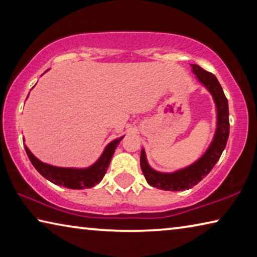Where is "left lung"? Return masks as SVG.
Instances as JSON below:
<instances>
[{
  "mask_svg": "<svg viewBox=\"0 0 257 257\" xmlns=\"http://www.w3.org/2000/svg\"><path fill=\"white\" fill-rule=\"evenodd\" d=\"M197 80L211 93L216 107V130L213 141L201 158L196 162L175 172H160L151 168L147 162L144 149L141 152V168L149 185L155 188L180 191L193 188L204 177L208 175L227 145L229 137V107L228 99L222 87L213 73L205 71L197 64H190Z\"/></svg>",
  "mask_w": 257,
  "mask_h": 257,
  "instance_id": "8db88e82",
  "label": "left lung"
}]
</instances>
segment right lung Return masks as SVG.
<instances>
[{
	"label": "right lung",
	"instance_id": "1",
	"mask_svg": "<svg viewBox=\"0 0 257 257\" xmlns=\"http://www.w3.org/2000/svg\"><path fill=\"white\" fill-rule=\"evenodd\" d=\"M122 138L123 136L114 139L110 144H107L96 162L90 165V167L84 169L54 167V165L44 163L38 160L26 145L25 150L35 169L47 180H50L55 185L64 186L70 189H85L92 188V187L101 182L104 175L106 173L108 164L111 162L116 146L120 144Z\"/></svg>",
	"mask_w": 257,
	"mask_h": 257
}]
</instances>
